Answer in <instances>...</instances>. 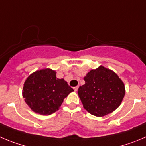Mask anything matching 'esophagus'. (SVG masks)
Returning a JSON list of instances; mask_svg holds the SVG:
<instances>
[{
	"instance_id": "34e87169",
	"label": "esophagus",
	"mask_w": 146,
	"mask_h": 146,
	"mask_svg": "<svg viewBox=\"0 0 146 146\" xmlns=\"http://www.w3.org/2000/svg\"><path fill=\"white\" fill-rule=\"evenodd\" d=\"M78 86H76V87H74V88H73V89H74V91H75V92H77V91H78Z\"/></svg>"
}]
</instances>
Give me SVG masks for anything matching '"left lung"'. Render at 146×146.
Instances as JSON below:
<instances>
[{"label":"left lung","instance_id":"1","mask_svg":"<svg viewBox=\"0 0 146 146\" xmlns=\"http://www.w3.org/2000/svg\"><path fill=\"white\" fill-rule=\"evenodd\" d=\"M78 90L84 108L96 117H104L119 107L125 94V84L113 70L100 65L84 78Z\"/></svg>","mask_w":146,"mask_h":146}]
</instances>
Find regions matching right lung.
<instances>
[{"mask_svg": "<svg viewBox=\"0 0 146 146\" xmlns=\"http://www.w3.org/2000/svg\"><path fill=\"white\" fill-rule=\"evenodd\" d=\"M73 89L56 72L50 68L36 70L24 84L22 96L31 110L42 115H50L59 110L64 99Z\"/></svg>", "mask_w": 146, "mask_h": 146, "instance_id": "add662e5", "label": "right lung"}]
</instances>
